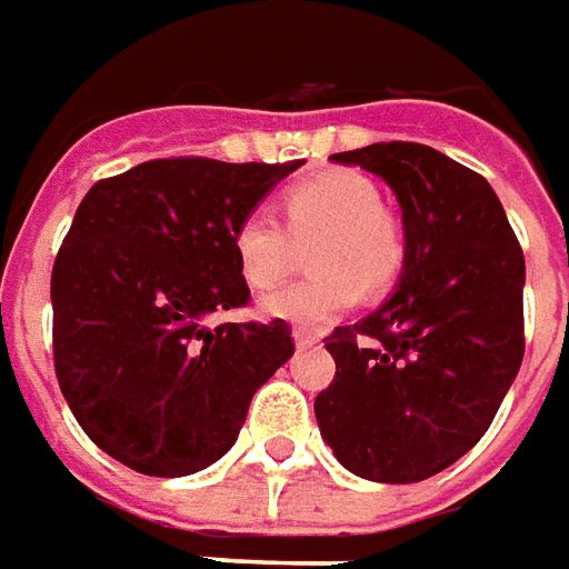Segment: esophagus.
<instances>
[{
	"mask_svg": "<svg viewBox=\"0 0 569 569\" xmlns=\"http://www.w3.org/2000/svg\"><path fill=\"white\" fill-rule=\"evenodd\" d=\"M292 339H296L299 349H305V346H315L317 333L315 330H305V327H296V330H292Z\"/></svg>",
	"mask_w": 569,
	"mask_h": 569,
	"instance_id": "1",
	"label": "esophagus"
}]
</instances>
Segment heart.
Wrapping results in <instances>:
<instances>
[{"label":"heart","mask_w":569,"mask_h":569,"mask_svg":"<svg viewBox=\"0 0 569 569\" xmlns=\"http://www.w3.org/2000/svg\"><path fill=\"white\" fill-rule=\"evenodd\" d=\"M283 220L268 204L249 208L233 227L236 268L252 289H270L283 280L296 239H320L311 249L308 280L289 283L261 299V315L299 327H323L361 292H382L405 270L408 239L396 214L382 208L380 187L358 171H320L283 192Z\"/></svg>","instance_id":"1"}]
</instances>
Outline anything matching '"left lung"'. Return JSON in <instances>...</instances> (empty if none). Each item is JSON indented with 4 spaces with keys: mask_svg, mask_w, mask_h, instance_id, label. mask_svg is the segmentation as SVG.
<instances>
[{
    "mask_svg": "<svg viewBox=\"0 0 569 569\" xmlns=\"http://www.w3.org/2000/svg\"><path fill=\"white\" fill-rule=\"evenodd\" d=\"M382 177L408 258L392 299L327 336L320 436L373 482H420L467 455L523 361V249L486 177L420 142L333 154Z\"/></svg>",
    "mask_w": 569,
    "mask_h": 569,
    "instance_id": "1",
    "label": "left lung"
}]
</instances>
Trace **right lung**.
I'll list each match as a JSON object with an SVG mask.
<instances>
[{
	"label": "right lung",
	"mask_w": 569,
	"mask_h": 569,
	"mask_svg": "<svg viewBox=\"0 0 569 569\" xmlns=\"http://www.w3.org/2000/svg\"><path fill=\"white\" fill-rule=\"evenodd\" d=\"M286 164L158 158L83 196L52 268V351L77 423L146 477H187L233 448L252 396L296 351L249 305L233 227Z\"/></svg>",
	"instance_id": "right-lung-1"
}]
</instances>
